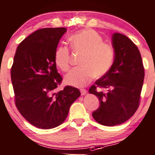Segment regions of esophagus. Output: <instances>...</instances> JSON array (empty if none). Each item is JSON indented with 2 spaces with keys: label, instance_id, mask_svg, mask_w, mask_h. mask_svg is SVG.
<instances>
[{
  "label": "esophagus",
  "instance_id": "esophagus-1",
  "mask_svg": "<svg viewBox=\"0 0 155 155\" xmlns=\"http://www.w3.org/2000/svg\"><path fill=\"white\" fill-rule=\"evenodd\" d=\"M80 91H81V93L82 95H85V94H86V92H87V91H86L85 89H80Z\"/></svg>",
  "mask_w": 155,
  "mask_h": 155
}]
</instances>
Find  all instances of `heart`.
Masks as SVG:
<instances>
[{"instance_id":"b5f03b06","label":"heart","mask_w":155,"mask_h":155,"mask_svg":"<svg viewBox=\"0 0 155 155\" xmlns=\"http://www.w3.org/2000/svg\"><path fill=\"white\" fill-rule=\"evenodd\" d=\"M74 51L83 53L80 67L73 69L64 78L66 84L82 87L94 77L104 76L112 66L115 50L111 44L103 41V37L93 29H83L69 38ZM54 62L63 71L70 69V50L67 46H59L54 52Z\"/></svg>"}]
</instances>
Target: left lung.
I'll list each match as a JSON object with an SVG mask.
<instances>
[{
    "instance_id": "8db88e82",
    "label": "left lung",
    "mask_w": 155,
    "mask_h": 155,
    "mask_svg": "<svg viewBox=\"0 0 155 155\" xmlns=\"http://www.w3.org/2000/svg\"><path fill=\"white\" fill-rule=\"evenodd\" d=\"M112 46L115 50L112 66L89 91L100 101L99 108L93 111V117L98 124L107 126L123 124L135 113L145 76L139 49L129 38L114 33ZM101 88L106 89V92Z\"/></svg>"
}]
</instances>
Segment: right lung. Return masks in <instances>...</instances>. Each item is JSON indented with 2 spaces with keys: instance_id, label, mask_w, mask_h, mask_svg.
I'll return each mask as SVG.
<instances>
[{
  "instance_id": "1",
  "label": "right lung",
  "mask_w": 155,
  "mask_h": 155,
  "mask_svg": "<svg viewBox=\"0 0 155 155\" xmlns=\"http://www.w3.org/2000/svg\"><path fill=\"white\" fill-rule=\"evenodd\" d=\"M66 31L64 27L44 28L31 33L18 45L11 68L16 107L29 124L40 129L63 124L70 106L81 95L79 89L71 86L55 91L63 79L54 52Z\"/></svg>"
}]
</instances>
